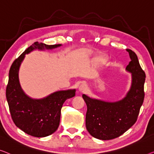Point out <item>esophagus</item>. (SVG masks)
Returning <instances> with one entry per match:
<instances>
[{"mask_svg":"<svg viewBox=\"0 0 154 154\" xmlns=\"http://www.w3.org/2000/svg\"><path fill=\"white\" fill-rule=\"evenodd\" d=\"M87 90V86L86 84H82L80 85V86L79 87V91L80 92H84Z\"/></svg>","mask_w":154,"mask_h":154,"instance_id":"34e87169","label":"esophagus"}]
</instances>
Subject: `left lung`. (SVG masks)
I'll list each match as a JSON object with an SVG mask.
<instances>
[{"instance_id": "left-lung-1", "label": "left lung", "mask_w": 154, "mask_h": 154, "mask_svg": "<svg viewBox=\"0 0 154 154\" xmlns=\"http://www.w3.org/2000/svg\"><path fill=\"white\" fill-rule=\"evenodd\" d=\"M127 51L131 61L126 70L131 73V85L125 97L116 102H106L82 95L87 106L86 129L97 139L108 140L122 135L136 123L143 105L145 73L136 54L129 49Z\"/></svg>"}]
</instances>
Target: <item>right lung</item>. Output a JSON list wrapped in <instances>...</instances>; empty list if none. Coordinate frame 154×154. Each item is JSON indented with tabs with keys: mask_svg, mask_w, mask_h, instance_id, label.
<instances>
[{
	"mask_svg": "<svg viewBox=\"0 0 154 154\" xmlns=\"http://www.w3.org/2000/svg\"><path fill=\"white\" fill-rule=\"evenodd\" d=\"M61 44L46 45L35 42L14 61L9 72L6 98L15 125L32 136L43 137L57 131L60 122L61 110L66 100L75 95V89L54 92L41 99L27 95L20 86L18 78L20 66L26 54L33 50H52Z\"/></svg>",
	"mask_w": 154,
	"mask_h": 154,
	"instance_id": "1",
	"label": "right lung"
}]
</instances>
